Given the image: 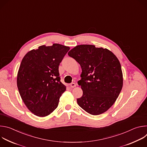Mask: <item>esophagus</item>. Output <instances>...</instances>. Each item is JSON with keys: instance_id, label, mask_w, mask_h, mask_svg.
<instances>
[{"instance_id": "esophagus-1", "label": "esophagus", "mask_w": 147, "mask_h": 147, "mask_svg": "<svg viewBox=\"0 0 147 147\" xmlns=\"http://www.w3.org/2000/svg\"><path fill=\"white\" fill-rule=\"evenodd\" d=\"M70 86L71 88H74V87H75L76 86V84L74 82H71V84H70Z\"/></svg>"}]
</instances>
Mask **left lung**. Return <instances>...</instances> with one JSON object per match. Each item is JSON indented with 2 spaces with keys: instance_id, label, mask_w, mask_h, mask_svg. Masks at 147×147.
<instances>
[{
  "instance_id": "8db88e82",
  "label": "left lung",
  "mask_w": 147,
  "mask_h": 147,
  "mask_svg": "<svg viewBox=\"0 0 147 147\" xmlns=\"http://www.w3.org/2000/svg\"><path fill=\"white\" fill-rule=\"evenodd\" d=\"M68 55L82 69L78 84L83 94L77 99L78 105L92 115L106 112L113 105L123 87L121 67L117 57L107 49L92 45L76 46Z\"/></svg>"
}]
</instances>
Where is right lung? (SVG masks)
Listing matches in <instances>:
<instances>
[{
    "mask_svg": "<svg viewBox=\"0 0 147 147\" xmlns=\"http://www.w3.org/2000/svg\"><path fill=\"white\" fill-rule=\"evenodd\" d=\"M69 50L58 44L42 45L23 57L18 71L17 87L26 107L36 116L51 114L66 91L60 81L59 66Z\"/></svg>",
    "mask_w": 147,
    "mask_h": 147,
    "instance_id": "add662e5",
    "label": "right lung"
}]
</instances>
